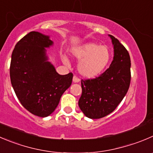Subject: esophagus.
Listing matches in <instances>:
<instances>
[{"mask_svg": "<svg viewBox=\"0 0 153 153\" xmlns=\"http://www.w3.org/2000/svg\"><path fill=\"white\" fill-rule=\"evenodd\" d=\"M72 81H73L74 83H78L80 81V79L78 78V77H76L75 75V76L73 77V78H72Z\"/></svg>", "mask_w": 153, "mask_h": 153, "instance_id": "34e87169", "label": "esophagus"}]
</instances>
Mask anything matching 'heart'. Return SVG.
Listing matches in <instances>:
<instances>
[{"instance_id": "1", "label": "heart", "mask_w": 153, "mask_h": 153, "mask_svg": "<svg viewBox=\"0 0 153 153\" xmlns=\"http://www.w3.org/2000/svg\"><path fill=\"white\" fill-rule=\"evenodd\" d=\"M72 54L78 61V71L81 76L93 78L105 69L111 60V52L107 46L95 42H87L75 47ZM64 64L69 65L66 57H63Z\"/></svg>"}]
</instances>
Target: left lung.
<instances>
[{
  "label": "left lung",
  "instance_id": "obj_1",
  "mask_svg": "<svg viewBox=\"0 0 153 153\" xmlns=\"http://www.w3.org/2000/svg\"><path fill=\"white\" fill-rule=\"evenodd\" d=\"M108 36L114 47V58L109 68L95 79L81 80L82 94L78 106L90 119H100L113 112L129 88V54L117 39Z\"/></svg>",
  "mask_w": 153,
  "mask_h": 153
}]
</instances>
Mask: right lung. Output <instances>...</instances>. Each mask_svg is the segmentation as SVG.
Listing matches in <instances>:
<instances>
[{
	"instance_id": "right-lung-1",
	"label": "right lung",
	"mask_w": 153,
	"mask_h": 153,
	"mask_svg": "<svg viewBox=\"0 0 153 153\" xmlns=\"http://www.w3.org/2000/svg\"><path fill=\"white\" fill-rule=\"evenodd\" d=\"M54 45L48 35L32 31L15 46L10 63V80L25 109L40 117L52 114L72 84V73L61 75L49 61L46 48Z\"/></svg>"
}]
</instances>
